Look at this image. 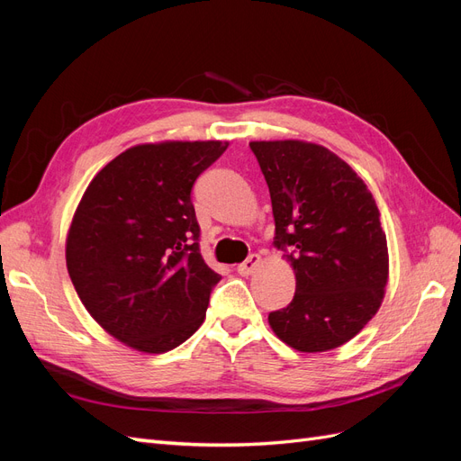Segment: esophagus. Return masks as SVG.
Returning a JSON list of instances; mask_svg holds the SVG:
<instances>
[{"mask_svg":"<svg viewBox=\"0 0 461 461\" xmlns=\"http://www.w3.org/2000/svg\"><path fill=\"white\" fill-rule=\"evenodd\" d=\"M259 261H261V258H259L258 254H249V256L239 265V267H236V271H239V275H242V276L252 275L254 269L259 265Z\"/></svg>","mask_w":461,"mask_h":461,"instance_id":"34e87169","label":"esophagus"}]
</instances>
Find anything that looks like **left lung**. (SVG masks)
Masks as SVG:
<instances>
[{
  "mask_svg": "<svg viewBox=\"0 0 461 461\" xmlns=\"http://www.w3.org/2000/svg\"><path fill=\"white\" fill-rule=\"evenodd\" d=\"M267 180L275 240L296 273L275 334L298 352H327L354 339L381 308L386 234L373 194L330 149L302 140L249 142Z\"/></svg>",
  "mask_w": 461,
  "mask_h": 461,
  "instance_id": "left-lung-1",
  "label": "left lung"
}]
</instances>
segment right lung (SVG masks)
<instances>
[{"label": "right lung", "instance_id": "right-lung-1", "mask_svg": "<svg viewBox=\"0 0 461 461\" xmlns=\"http://www.w3.org/2000/svg\"><path fill=\"white\" fill-rule=\"evenodd\" d=\"M229 142L129 148L88 185L67 234V269L80 302L111 337L169 352L205 319L221 276L200 254L192 186Z\"/></svg>", "mask_w": 461, "mask_h": 461}]
</instances>
